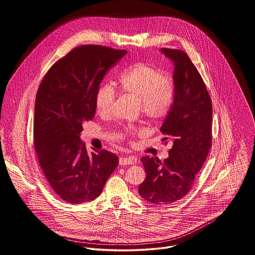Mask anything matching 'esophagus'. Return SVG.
I'll list each match as a JSON object with an SVG mask.
<instances>
[{
    "instance_id": "esophagus-1",
    "label": "esophagus",
    "mask_w": 255,
    "mask_h": 255,
    "mask_svg": "<svg viewBox=\"0 0 255 255\" xmlns=\"http://www.w3.org/2000/svg\"><path fill=\"white\" fill-rule=\"evenodd\" d=\"M136 162V159L133 157H120L119 163L120 165H128V164H134Z\"/></svg>"
}]
</instances>
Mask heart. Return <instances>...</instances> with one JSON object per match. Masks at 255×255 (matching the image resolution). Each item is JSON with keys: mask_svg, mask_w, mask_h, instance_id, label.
I'll use <instances>...</instances> for the list:
<instances>
[{"mask_svg": "<svg viewBox=\"0 0 255 255\" xmlns=\"http://www.w3.org/2000/svg\"><path fill=\"white\" fill-rule=\"evenodd\" d=\"M119 86L125 95L140 100L141 112L153 120L166 115L173 100L171 81L150 64L137 63L123 71L119 78ZM115 101L116 90L111 84H104L98 88L95 95V107L100 115L110 114ZM137 133L141 131L133 127L126 129L127 135Z\"/></svg>", "mask_w": 255, "mask_h": 255, "instance_id": "obj_1", "label": "heart"}]
</instances>
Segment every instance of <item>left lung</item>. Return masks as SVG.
I'll use <instances>...</instances> for the list:
<instances>
[{"label": "left lung", "instance_id": "8db88e82", "mask_svg": "<svg viewBox=\"0 0 255 255\" xmlns=\"http://www.w3.org/2000/svg\"><path fill=\"white\" fill-rule=\"evenodd\" d=\"M173 63V103L160 131L169 139L168 157L143 156L146 178L138 188L141 198L155 205L171 204L193 187L212 145V103L204 81L188 54L161 48Z\"/></svg>", "mask_w": 255, "mask_h": 255}]
</instances>
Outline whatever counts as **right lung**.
Here are the masks:
<instances>
[{"instance_id":"right-lung-1","label":"right lung","mask_w":255,"mask_h":255,"mask_svg":"<svg viewBox=\"0 0 255 255\" xmlns=\"http://www.w3.org/2000/svg\"><path fill=\"white\" fill-rule=\"evenodd\" d=\"M126 50L100 45L72 49L47 71L36 95L34 146L55 194L70 204L98 198L119 163L107 150L88 152L83 124L96 114L95 95Z\"/></svg>"}]
</instances>
